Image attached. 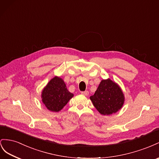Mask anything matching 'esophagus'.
I'll list each match as a JSON object with an SVG mask.
<instances>
[{
    "label": "esophagus",
    "instance_id": "esophagus-1",
    "mask_svg": "<svg viewBox=\"0 0 159 159\" xmlns=\"http://www.w3.org/2000/svg\"><path fill=\"white\" fill-rule=\"evenodd\" d=\"M81 94H82L83 95H84V96H88L89 95V91H87V90H86V91H82L81 92Z\"/></svg>",
    "mask_w": 159,
    "mask_h": 159
}]
</instances>
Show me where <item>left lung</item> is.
I'll return each instance as SVG.
<instances>
[{
    "label": "left lung",
    "mask_w": 159,
    "mask_h": 159,
    "mask_svg": "<svg viewBox=\"0 0 159 159\" xmlns=\"http://www.w3.org/2000/svg\"><path fill=\"white\" fill-rule=\"evenodd\" d=\"M90 98L97 110L103 115L116 112L123 105L125 100L120 87L109 79L101 81Z\"/></svg>",
    "instance_id": "left-lung-1"
}]
</instances>
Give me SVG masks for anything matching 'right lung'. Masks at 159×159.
Masks as SVG:
<instances>
[{
    "label": "right lung",
    "instance_id": "obj_1",
    "mask_svg": "<svg viewBox=\"0 0 159 159\" xmlns=\"http://www.w3.org/2000/svg\"><path fill=\"white\" fill-rule=\"evenodd\" d=\"M73 94L67 90L63 80L55 76L50 80L42 92V101L48 110L58 112L64 107Z\"/></svg>",
    "mask_w": 159,
    "mask_h": 159
}]
</instances>
